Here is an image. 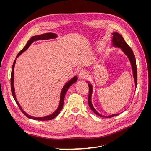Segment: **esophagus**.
<instances>
[{"label":"esophagus","mask_w":151,"mask_h":151,"mask_svg":"<svg viewBox=\"0 0 151 151\" xmlns=\"http://www.w3.org/2000/svg\"><path fill=\"white\" fill-rule=\"evenodd\" d=\"M79 77L81 79H84L87 77V72L84 70H82L80 71L79 74Z\"/></svg>","instance_id":"esophagus-1"}]
</instances>
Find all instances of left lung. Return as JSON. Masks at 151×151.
Instances as JSON below:
<instances>
[{
    "instance_id": "8db88e82",
    "label": "left lung",
    "mask_w": 151,
    "mask_h": 151,
    "mask_svg": "<svg viewBox=\"0 0 151 151\" xmlns=\"http://www.w3.org/2000/svg\"><path fill=\"white\" fill-rule=\"evenodd\" d=\"M112 35H113L112 43L113 46L115 47L121 48L122 51L123 52V53L126 55L129 59L131 65H132V71H133V76H134V78L135 81V87H137V70L135 57L133 53V51H132L131 48L125 42V41L124 40V39H123L122 36L120 34L115 32V33H113ZM87 83H88V82H87ZM88 86H89V96H88L89 106L96 115H97L101 117H104V118H111L119 115V114H113V115H109V116H104V115H100L98 112H97V111L94 109L93 105L92 104V102H91V96H92V94H93V86L91 85V84H89V83L88 84Z\"/></svg>"
}]
</instances>
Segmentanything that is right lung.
Segmentation results:
<instances>
[{"label": "right lung", "mask_w": 151, "mask_h": 151, "mask_svg": "<svg viewBox=\"0 0 151 151\" xmlns=\"http://www.w3.org/2000/svg\"><path fill=\"white\" fill-rule=\"evenodd\" d=\"M57 37V34L55 33H45L43 35H36V36H34L33 37H31L30 40H29V41L27 42L26 46L22 48L21 51L19 52V53L17 54V55L16 56V58H17L19 57L21 53H23L24 51L28 49L29 48V47L31 45V43H33L34 42H36L37 40H48V39H52V38H55ZM15 63H16V60H14L13 63L12 65V71H11V92H12V94L13 96V98L14 99L15 101L16 102L17 104L18 105V106L20 108L21 111H22V113L24 114V115L29 118H31V119L33 120H51L53 118H55L59 113H60V111L62 110V109L63 108V100H64V98L65 94L67 93V90L68 89V88L73 84H74L76 82L77 80V77L75 76L73 77L72 79H70V81H68L67 83L64 85V86L63 87V88L62 89L61 93H60V102H59V105L57 108V109L55 110L54 113H53L52 114L46 116L44 117H34L29 115L28 114H27L23 109H22L20 104L18 103L17 100L16 98V95H15V89H14V66H15Z\"/></svg>", "instance_id": "right-lung-1"}]
</instances>
